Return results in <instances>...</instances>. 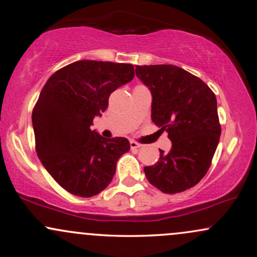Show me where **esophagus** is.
Here are the masks:
<instances>
[{"label": "esophagus", "mask_w": 257, "mask_h": 257, "mask_svg": "<svg viewBox=\"0 0 257 257\" xmlns=\"http://www.w3.org/2000/svg\"><path fill=\"white\" fill-rule=\"evenodd\" d=\"M141 147H142V144L137 143L135 141H130V148H132V149H140Z\"/></svg>", "instance_id": "34e87169"}]
</instances>
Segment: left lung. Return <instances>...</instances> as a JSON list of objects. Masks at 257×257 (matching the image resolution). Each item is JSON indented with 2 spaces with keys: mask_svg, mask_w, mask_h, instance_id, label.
<instances>
[{
  "mask_svg": "<svg viewBox=\"0 0 257 257\" xmlns=\"http://www.w3.org/2000/svg\"><path fill=\"white\" fill-rule=\"evenodd\" d=\"M135 72L153 95V122L172 142L156 164L144 168L147 178L164 193L189 190L207 173L221 135L215 94L175 65H136Z\"/></svg>",
  "mask_w": 257,
  "mask_h": 257,
  "instance_id": "obj_1",
  "label": "left lung"
}]
</instances>
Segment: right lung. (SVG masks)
Wrapping results in <instances>:
<instances>
[{
	"label": "right lung",
	"mask_w": 257,
	"mask_h": 257,
	"mask_svg": "<svg viewBox=\"0 0 257 257\" xmlns=\"http://www.w3.org/2000/svg\"><path fill=\"white\" fill-rule=\"evenodd\" d=\"M134 75L132 64L79 60L55 72L43 87L32 110L36 153L67 192L96 196L129 151L127 139H104L89 127L107 109L110 94Z\"/></svg>",
	"instance_id": "right-lung-1"
}]
</instances>
